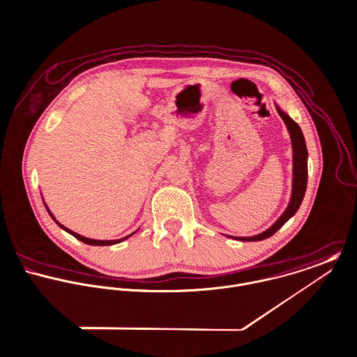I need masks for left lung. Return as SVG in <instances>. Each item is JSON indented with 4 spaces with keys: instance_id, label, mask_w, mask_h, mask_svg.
<instances>
[{
    "instance_id": "8db88e82",
    "label": "left lung",
    "mask_w": 357,
    "mask_h": 357,
    "mask_svg": "<svg viewBox=\"0 0 357 357\" xmlns=\"http://www.w3.org/2000/svg\"><path fill=\"white\" fill-rule=\"evenodd\" d=\"M278 113L280 114V117L283 119V121L289 131L291 135V142H292V150H294V178H292V196L289 200V204L284 211V214L282 215L278 222L269 227L266 231L254 236V237H231L236 240H241V241H259V240H265L268 237H271L272 234H275L285 222L295 215L298 211L305 192H306V185H307V149H306V143H305V138L303 134L299 128V126L289 117L287 116L284 112H282L278 107Z\"/></svg>"
}]
</instances>
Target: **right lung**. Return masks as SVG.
<instances>
[{
	"instance_id": "add662e5",
	"label": "right lung",
	"mask_w": 357,
	"mask_h": 357,
	"mask_svg": "<svg viewBox=\"0 0 357 357\" xmlns=\"http://www.w3.org/2000/svg\"><path fill=\"white\" fill-rule=\"evenodd\" d=\"M47 211L50 213V215L52 216V219L62 227V229H65L66 231H69L72 236H74L75 238H78L79 241H82V243H85V244H89V245H112V244H117V243H120V241H123V240H126V238H128L130 236H132V234H130V236H127V237H124V238H120V240H93V238H88V237H84V236H81V234H78V233H74L73 230H70V229H68V227H65L63 225H61L56 219H55V216L54 215L51 214V211L47 208Z\"/></svg>"
}]
</instances>
